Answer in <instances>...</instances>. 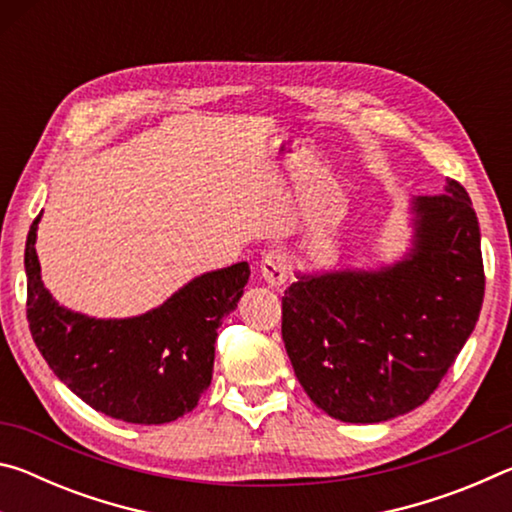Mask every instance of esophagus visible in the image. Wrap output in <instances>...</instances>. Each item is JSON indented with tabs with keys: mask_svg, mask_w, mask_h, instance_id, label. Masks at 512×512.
<instances>
[{
	"mask_svg": "<svg viewBox=\"0 0 512 512\" xmlns=\"http://www.w3.org/2000/svg\"><path fill=\"white\" fill-rule=\"evenodd\" d=\"M259 271L266 280L268 287H282L289 277V259L282 250H268L259 264Z\"/></svg>",
	"mask_w": 512,
	"mask_h": 512,
	"instance_id": "esophagus-1",
	"label": "esophagus"
}]
</instances>
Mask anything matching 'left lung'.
<instances>
[{
	"instance_id": "1",
	"label": "left lung",
	"mask_w": 512,
	"mask_h": 512,
	"mask_svg": "<svg viewBox=\"0 0 512 512\" xmlns=\"http://www.w3.org/2000/svg\"><path fill=\"white\" fill-rule=\"evenodd\" d=\"M413 241L377 271L300 273L282 298V339L327 415L386 422L429 400L483 305L481 232L456 180L411 201Z\"/></svg>"
}]
</instances>
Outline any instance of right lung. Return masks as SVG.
<instances>
[{"mask_svg":"<svg viewBox=\"0 0 512 512\" xmlns=\"http://www.w3.org/2000/svg\"><path fill=\"white\" fill-rule=\"evenodd\" d=\"M33 221L27 268L31 336L72 393L115 420L164 424L183 418L210 388L216 329L237 309L248 262L203 273L160 307L133 318H92L58 305L45 289Z\"/></svg>","mask_w":512,"mask_h":512,"instance_id":"add662e5","label":"right lung"}]
</instances>
